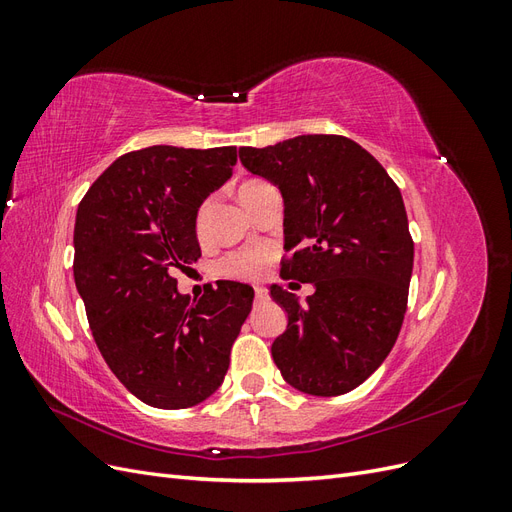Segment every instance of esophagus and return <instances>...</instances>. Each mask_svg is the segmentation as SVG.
Returning a JSON list of instances; mask_svg holds the SVG:
<instances>
[{
  "instance_id": "34e87169",
  "label": "esophagus",
  "mask_w": 512,
  "mask_h": 512,
  "mask_svg": "<svg viewBox=\"0 0 512 512\" xmlns=\"http://www.w3.org/2000/svg\"><path fill=\"white\" fill-rule=\"evenodd\" d=\"M254 294H256V301H267V297H269L265 288H256Z\"/></svg>"
}]
</instances>
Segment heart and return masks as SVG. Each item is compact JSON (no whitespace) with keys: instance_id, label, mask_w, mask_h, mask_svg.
I'll return each mask as SVG.
<instances>
[{"instance_id":"obj_1","label":"heart","mask_w":512,"mask_h":512,"mask_svg":"<svg viewBox=\"0 0 512 512\" xmlns=\"http://www.w3.org/2000/svg\"><path fill=\"white\" fill-rule=\"evenodd\" d=\"M256 183H260V181H256V179L245 181L241 185V190L252 188V185H256ZM207 213H209V203H205L196 213V232H198V235H203V232H205ZM271 258H273V250L269 245H262V243L260 245H250V247H243V250L228 254L222 260L220 269L228 277H237V280L254 282V280H260V277L265 275Z\"/></svg>"}]
</instances>
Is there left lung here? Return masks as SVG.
I'll list each match as a JSON object with an SVG mask.
<instances>
[{
  "instance_id": "1",
  "label": "left lung",
  "mask_w": 512,
  "mask_h": 512,
  "mask_svg": "<svg viewBox=\"0 0 512 512\" xmlns=\"http://www.w3.org/2000/svg\"><path fill=\"white\" fill-rule=\"evenodd\" d=\"M239 158L282 192L284 247L294 250L282 277L316 286L305 303L271 288L288 314L273 361L294 389L344 395L382 365L404 322L414 262L404 198L367 149L339 134L241 147Z\"/></svg>"
}]
</instances>
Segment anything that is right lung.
Returning <instances> with one entry per match:
<instances>
[{"instance_id": "right-lung-1", "label": "right lung", "mask_w": 512, "mask_h": 512, "mask_svg": "<svg viewBox=\"0 0 512 512\" xmlns=\"http://www.w3.org/2000/svg\"><path fill=\"white\" fill-rule=\"evenodd\" d=\"M237 164V147L153 145L123 153L83 196L74 282L106 365L147 406L181 410L218 391L254 290L179 294L175 271L200 258L196 213Z\"/></svg>"}]
</instances>
